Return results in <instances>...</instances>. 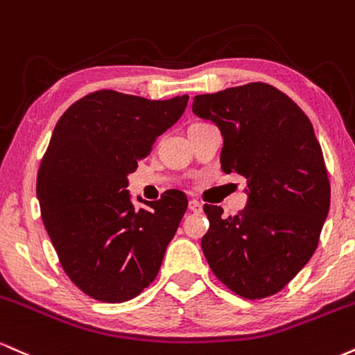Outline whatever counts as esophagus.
<instances>
[{
  "label": "esophagus",
  "instance_id": "obj_1",
  "mask_svg": "<svg viewBox=\"0 0 355 355\" xmlns=\"http://www.w3.org/2000/svg\"><path fill=\"white\" fill-rule=\"evenodd\" d=\"M189 209L193 211V212H201L202 211V204L199 202V201H189Z\"/></svg>",
  "mask_w": 355,
  "mask_h": 355
}]
</instances>
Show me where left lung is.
<instances>
[{
  "label": "left lung",
  "instance_id": "8db88e82",
  "mask_svg": "<svg viewBox=\"0 0 355 355\" xmlns=\"http://www.w3.org/2000/svg\"><path fill=\"white\" fill-rule=\"evenodd\" d=\"M193 112L218 124L224 173L248 179L237 216L206 204L201 248L214 276L244 299L277 294L318 249L331 206V182L309 118L266 83L194 98Z\"/></svg>",
  "mask_w": 355,
  "mask_h": 355
}]
</instances>
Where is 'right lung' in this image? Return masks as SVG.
Wrapping results in <instances>:
<instances>
[{"instance_id": "right-lung-1", "label": "right lung", "mask_w": 355, "mask_h": 355, "mask_svg": "<svg viewBox=\"0 0 355 355\" xmlns=\"http://www.w3.org/2000/svg\"><path fill=\"white\" fill-rule=\"evenodd\" d=\"M187 99L94 91L54 128L36 179L41 218L66 276L96 301L126 302L159 272L187 198L169 189L149 211H136L128 174L181 118Z\"/></svg>"}]
</instances>
